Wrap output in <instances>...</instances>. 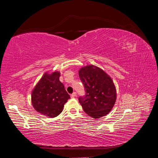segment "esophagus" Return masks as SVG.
I'll use <instances>...</instances> for the list:
<instances>
[{"label": "esophagus", "instance_id": "esophagus-1", "mask_svg": "<svg viewBox=\"0 0 158 158\" xmlns=\"http://www.w3.org/2000/svg\"><path fill=\"white\" fill-rule=\"evenodd\" d=\"M76 96V92H74L73 94H72L71 95H70V97L72 98H75Z\"/></svg>", "mask_w": 158, "mask_h": 158}]
</instances>
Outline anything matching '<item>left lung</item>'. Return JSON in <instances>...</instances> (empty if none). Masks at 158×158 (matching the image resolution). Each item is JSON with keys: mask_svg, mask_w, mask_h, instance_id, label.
Returning <instances> with one entry per match:
<instances>
[{"mask_svg": "<svg viewBox=\"0 0 158 158\" xmlns=\"http://www.w3.org/2000/svg\"><path fill=\"white\" fill-rule=\"evenodd\" d=\"M78 74L86 92L84 97L79 98L84 111L94 118L106 116L117 99L116 87L112 78L103 70L92 64L83 66Z\"/></svg>", "mask_w": 158, "mask_h": 158, "instance_id": "obj_1", "label": "left lung"}]
</instances>
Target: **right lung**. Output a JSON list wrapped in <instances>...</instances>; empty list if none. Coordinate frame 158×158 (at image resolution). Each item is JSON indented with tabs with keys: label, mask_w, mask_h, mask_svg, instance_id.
Here are the masks:
<instances>
[{
	"label": "right lung",
	"mask_w": 158,
	"mask_h": 158,
	"mask_svg": "<svg viewBox=\"0 0 158 158\" xmlns=\"http://www.w3.org/2000/svg\"><path fill=\"white\" fill-rule=\"evenodd\" d=\"M59 71L45 73L31 92V103L36 111L54 118L63 111L70 98L63 84L60 82Z\"/></svg>",
	"instance_id": "add662e5"
}]
</instances>
